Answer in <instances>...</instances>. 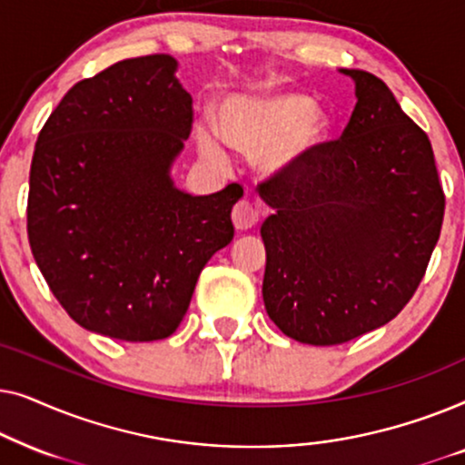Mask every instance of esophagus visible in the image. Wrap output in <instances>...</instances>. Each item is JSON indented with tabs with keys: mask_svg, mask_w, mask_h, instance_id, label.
Listing matches in <instances>:
<instances>
[{
	"mask_svg": "<svg viewBox=\"0 0 465 465\" xmlns=\"http://www.w3.org/2000/svg\"><path fill=\"white\" fill-rule=\"evenodd\" d=\"M258 209L253 207L250 201H239L237 205L232 207V224L237 231H250V228L258 224Z\"/></svg>",
	"mask_w": 465,
	"mask_h": 465,
	"instance_id": "1",
	"label": "esophagus"
}]
</instances>
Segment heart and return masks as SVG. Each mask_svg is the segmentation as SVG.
Here are the masks:
<instances>
[{
  "instance_id": "b5f03b06",
  "label": "heart",
  "mask_w": 465,
  "mask_h": 465,
  "mask_svg": "<svg viewBox=\"0 0 465 465\" xmlns=\"http://www.w3.org/2000/svg\"><path fill=\"white\" fill-rule=\"evenodd\" d=\"M215 124L232 148L260 152L258 164L266 175H282L323 143L332 118L307 94L271 91L228 97L218 107ZM196 143L209 161H224V152L205 129L196 131Z\"/></svg>"
}]
</instances>
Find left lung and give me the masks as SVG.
I'll list each match as a JSON object with an SVG mask.
<instances>
[{
	"label": "left lung",
	"mask_w": 465,
	"mask_h": 465,
	"mask_svg": "<svg viewBox=\"0 0 465 465\" xmlns=\"http://www.w3.org/2000/svg\"><path fill=\"white\" fill-rule=\"evenodd\" d=\"M355 110L339 142L260 183L266 313L304 345H341L391 322L421 283L444 194L425 133L377 75L341 69Z\"/></svg>",
	"instance_id": "obj_1"
}]
</instances>
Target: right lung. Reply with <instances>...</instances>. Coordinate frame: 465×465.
Masks as SVG:
<instances>
[{
  "instance_id": "obj_1",
  "label": "right lung",
  "mask_w": 465,
  "mask_h": 465,
  "mask_svg": "<svg viewBox=\"0 0 465 465\" xmlns=\"http://www.w3.org/2000/svg\"><path fill=\"white\" fill-rule=\"evenodd\" d=\"M175 72L173 56L150 54L74 84L31 161L35 262L69 317L110 339L173 334L203 266L234 234L239 183L193 196L171 177L193 129Z\"/></svg>"
}]
</instances>
